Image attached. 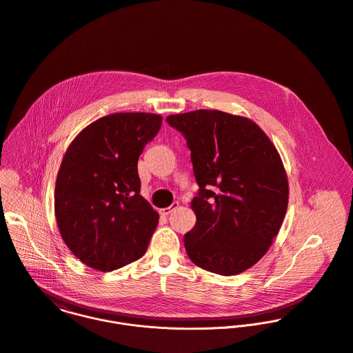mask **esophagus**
<instances>
[{"instance_id": "1", "label": "esophagus", "mask_w": 353, "mask_h": 353, "mask_svg": "<svg viewBox=\"0 0 353 353\" xmlns=\"http://www.w3.org/2000/svg\"><path fill=\"white\" fill-rule=\"evenodd\" d=\"M179 207V203L177 201H174L170 207H166V208H162V210H159V214L162 215V216H168L172 211H174L176 208Z\"/></svg>"}]
</instances>
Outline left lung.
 <instances>
[{"mask_svg":"<svg viewBox=\"0 0 353 353\" xmlns=\"http://www.w3.org/2000/svg\"><path fill=\"white\" fill-rule=\"evenodd\" d=\"M191 150L199 194L184 236L197 267L233 276L270 249L288 205V179L270 137L249 118L216 110L169 115Z\"/></svg>","mask_w":353,"mask_h":353,"instance_id":"1","label":"left lung"}]
</instances>
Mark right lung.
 Wrapping results in <instances>:
<instances>
[{"instance_id":"1","label":"right lung","mask_w":353,"mask_h":353,"mask_svg":"<svg viewBox=\"0 0 353 353\" xmlns=\"http://www.w3.org/2000/svg\"><path fill=\"white\" fill-rule=\"evenodd\" d=\"M161 124L156 114H111L69 145L54 210L62 239L82 264L110 272L146 253L159 215L141 195L138 158Z\"/></svg>"}]
</instances>
